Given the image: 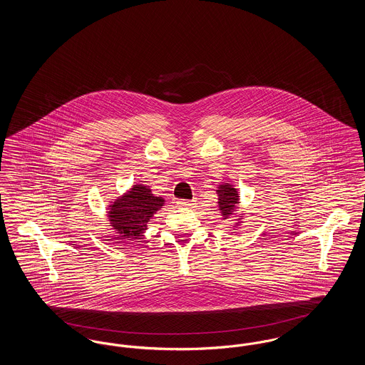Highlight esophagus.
I'll return each instance as SVG.
<instances>
[{
    "label": "esophagus",
    "instance_id": "esophagus-1",
    "mask_svg": "<svg viewBox=\"0 0 365 365\" xmlns=\"http://www.w3.org/2000/svg\"><path fill=\"white\" fill-rule=\"evenodd\" d=\"M179 207H185V208H190L192 207V204H194V201H189V200H179L178 202H176Z\"/></svg>",
    "mask_w": 365,
    "mask_h": 365
}]
</instances>
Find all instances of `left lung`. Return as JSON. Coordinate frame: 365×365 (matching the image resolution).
<instances>
[{
  "label": "left lung",
  "instance_id": "left-lung-1",
  "mask_svg": "<svg viewBox=\"0 0 365 365\" xmlns=\"http://www.w3.org/2000/svg\"><path fill=\"white\" fill-rule=\"evenodd\" d=\"M216 192L219 195V198H217L219 200V202H217L219 204V210H220V213L223 216V220H226L234 213V210L237 209V205L240 204L238 190L232 185H230V183H222V185H219ZM238 223L234 227L238 226Z\"/></svg>",
  "mask_w": 365,
  "mask_h": 365
}]
</instances>
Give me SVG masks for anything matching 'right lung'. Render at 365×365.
Segmentation results:
<instances>
[{"mask_svg":"<svg viewBox=\"0 0 365 365\" xmlns=\"http://www.w3.org/2000/svg\"><path fill=\"white\" fill-rule=\"evenodd\" d=\"M164 205L163 197H155L149 186L134 185L130 190L109 205L108 217L122 240L139 238L158 209Z\"/></svg>","mask_w":365,"mask_h":365,"instance_id":"1","label":"right lung"}]
</instances>
